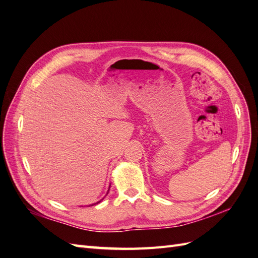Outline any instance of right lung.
Returning <instances> with one entry per match:
<instances>
[{
	"label": "right lung",
	"mask_w": 258,
	"mask_h": 258,
	"mask_svg": "<svg viewBox=\"0 0 258 258\" xmlns=\"http://www.w3.org/2000/svg\"><path fill=\"white\" fill-rule=\"evenodd\" d=\"M100 201H101V200H100ZM100 201H99V202H100ZM99 202H97V204H99ZM97 204H95V205H97ZM92 206H93V205H92Z\"/></svg>",
	"instance_id": "1"
}]
</instances>
